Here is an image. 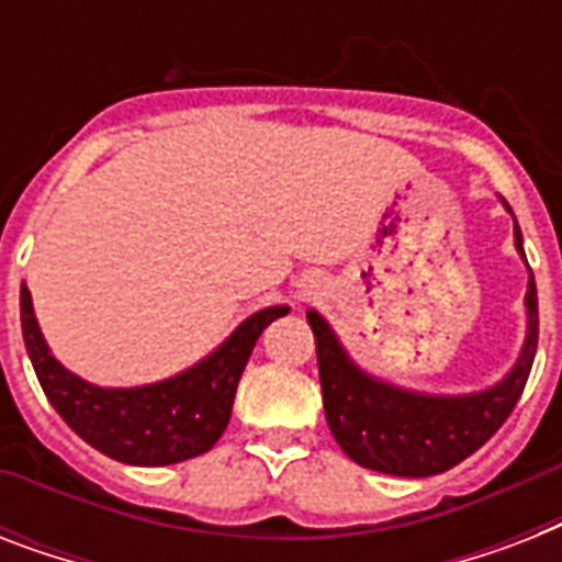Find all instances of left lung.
<instances>
[{"label":"left lung","mask_w":562,"mask_h":562,"mask_svg":"<svg viewBox=\"0 0 562 562\" xmlns=\"http://www.w3.org/2000/svg\"><path fill=\"white\" fill-rule=\"evenodd\" d=\"M514 238L516 250L525 259L519 224L514 227ZM525 312L528 333L522 352L502 382L463 396H437L405 391L364 373L347 356L329 324L312 308L306 317L317 344L326 423L338 446L359 467L402 479H428L479 452L516 408L537 356L540 312L533 273L525 294Z\"/></svg>","instance_id":"left-lung-1"}]
</instances>
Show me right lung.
Masks as SVG:
<instances>
[{
    "label": "right lung",
    "instance_id": "obj_1",
    "mask_svg": "<svg viewBox=\"0 0 562 562\" xmlns=\"http://www.w3.org/2000/svg\"><path fill=\"white\" fill-rule=\"evenodd\" d=\"M282 315H289V306L256 312L218 350L171 379L143 387H99L69 373L52 356L34 317L29 285L22 282L20 289L22 338L52 408L92 449L134 467H169L218 443L247 359L265 326Z\"/></svg>",
    "mask_w": 562,
    "mask_h": 562
}]
</instances>
